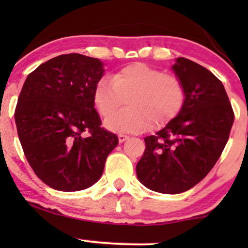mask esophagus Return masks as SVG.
Returning <instances> with one entry per match:
<instances>
[{"mask_svg":"<svg viewBox=\"0 0 248 248\" xmlns=\"http://www.w3.org/2000/svg\"><path fill=\"white\" fill-rule=\"evenodd\" d=\"M117 137H119V141H120V142L126 141V140L129 138L128 136H124V134H119V136H117Z\"/></svg>","mask_w":248,"mask_h":248,"instance_id":"1","label":"esophagus"}]
</instances>
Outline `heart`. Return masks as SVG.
Masks as SVG:
<instances>
[{"label": "heart", "mask_w": 248, "mask_h": 248, "mask_svg": "<svg viewBox=\"0 0 248 248\" xmlns=\"http://www.w3.org/2000/svg\"><path fill=\"white\" fill-rule=\"evenodd\" d=\"M127 98L129 108L112 114ZM184 87L179 79L145 63H132L94 86L93 103L110 131L139 133L151 126L161 127L176 116L184 104Z\"/></svg>", "instance_id": "1"}]
</instances>
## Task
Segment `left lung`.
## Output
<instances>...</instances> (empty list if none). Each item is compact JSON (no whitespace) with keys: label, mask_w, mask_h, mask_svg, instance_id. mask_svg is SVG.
<instances>
[{"label":"left lung","mask_w":248,"mask_h":248,"mask_svg":"<svg viewBox=\"0 0 248 248\" xmlns=\"http://www.w3.org/2000/svg\"><path fill=\"white\" fill-rule=\"evenodd\" d=\"M171 69L184 87V104L164 128L144 139L137 164L139 181L164 194L182 193L209 174L234 122L223 84L209 69L185 57H177Z\"/></svg>","instance_id":"1"}]
</instances>
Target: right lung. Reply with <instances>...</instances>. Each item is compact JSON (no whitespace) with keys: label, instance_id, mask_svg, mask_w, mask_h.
Masks as SVG:
<instances>
[{"label":"right lung","instance_id":"add662e5","mask_svg":"<svg viewBox=\"0 0 248 248\" xmlns=\"http://www.w3.org/2000/svg\"><path fill=\"white\" fill-rule=\"evenodd\" d=\"M104 63L80 54L60 55L27 76L16 109L17 136L27 162L51 188L76 192L101 179L119 144L101 127L94 86Z\"/></svg>","mask_w":248,"mask_h":248}]
</instances>
